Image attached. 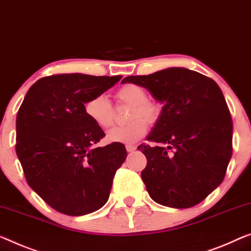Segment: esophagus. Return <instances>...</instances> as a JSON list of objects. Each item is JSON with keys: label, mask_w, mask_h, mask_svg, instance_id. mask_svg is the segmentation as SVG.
<instances>
[{"label": "esophagus", "mask_w": 251, "mask_h": 251, "mask_svg": "<svg viewBox=\"0 0 251 251\" xmlns=\"http://www.w3.org/2000/svg\"><path fill=\"white\" fill-rule=\"evenodd\" d=\"M126 151H128V152H132L137 149V147H136V146H133V145H126Z\"/></svg>", "instance_id": "obj_1"}]
</instances>
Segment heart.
I'll list each match as a JSON object with an SVG mask.
<instances>
[{
	"mask_svg": "<svg viewBox=\"0 0 251 251\" xmlns=\"http://www.w3.org/2000/svg\"><path fill=\"white\" fill-rule=\"evenodd\" d=\"M118 104L129 105L126 125L117 126L107 132V140L118 144L131 145L145 136L148 125L158 121L161 114V104L157 99L148 98L147 92L136 84H126L115 92ZM85 113L90 120L102 129H109L114 123V109L105 95H96L85 103Z\"/></svg>",
	"mask_w": 251,
	"mask_h": 251,
	"instance_id": "1",
	"label": "heart"
}]
</instances>
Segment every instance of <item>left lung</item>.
<instances>
[{
  "instance_id": "8db88e82",
  "label": "left lung",
  "mask_w": 251,
  "mask_h": 251,
  "mask_svg": "<svg viewBox=\"0 0 251 251\" xmlns=\"http://www.w3.org/2000/svg\"><path fill=\"white\" fill-rule=\"evenodd\" d=\"M165 105L141 144L147 166L141 173L150 198L187 209L201 203L225 178L232 156V119L225 96L210 77L186 68L128 76Z\"/></svg>"
}]
</instances>
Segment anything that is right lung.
I'll return each mask as SVG.
<instances>
[{
  "label": "right lung",
  "instance_id": "obj_1",
  "mask_svg": "<svg viewBox=\"0 0 251 251\" xmlns=\"http://www.w3.org/2000/svg\"><path fill=\"white\" fill-rule=\"evenodd\" d=\"M122 76L56 74L29 88L17 115L15 151L26 183L53 210L92 213L106 203L125 145L96 144L105 137L85 113V104Z\"/></svg>",
  "mask_w": 251,
  "mask_h": 251
}]
</instances>
